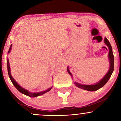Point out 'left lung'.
<instances>
[{
    "instance_id": "8db88e82",
    "label": "left lung",
    "mask_w": 121,
    "mask_h": 121,
    "mask_svg": "<svg viewBox=\"0 0 121 121\" xmlns=\"http://www.w3.org/2000/svg\"><path fill=\"white\" fill-rule=\"evenodd\" d=\"M104 42L105 43L109 49V53H108V58L109 60H110V69L107 74H106L103 78L101 80L100 82H97V83L94 84V85H82V84H80L79 83H78L77 82H74V84L77 86V87L81 88L84 90L90 91H94L97 90L98 89H100L101 87H103L104 85L106 84V82H108L109 79L110 78L111 76L112 73L113 72L114 70V57L113 54L112 52V48L110 42H109L108 39L106 37H105L104 39ZM67 71L68 73L70 74L71 76H73L71 73L69 72V70L68 69V67L67 68Z\"/></svg>"
}]
</instances>
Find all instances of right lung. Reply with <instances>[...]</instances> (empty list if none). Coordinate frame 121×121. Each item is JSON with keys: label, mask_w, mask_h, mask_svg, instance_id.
<instances>
[{"label": "right lung", "mask_w": 121, "mask_h": 121, "mask_svg": "<svg viewBox=\"0 0 121 121\" xmlns=\"http://www.w3.org/2000/svg\"><path fill=\"white\" fill-rule=\"evenodd\" d=\"M11 47H12V44H11L10 45V47L9 48V51H8V53H9L11 51ZM7 68H8V75H9V77L10 78V80L11 81V82H12V83L13 85H14V86L16 87V89H17V90H18L20 92H21V93L24 94V95H25L26 96H30L31 97H37V96H40V95H43L44 94L46 93V92H48L49 91L51 90V89H52V86L50 87V88H48L47 90H45V91H41V92H35V93H34V92H29V91L26 90V89H25L22 87L21 86H20L19 84H18L17 82L15 80H14V79L13 78L12 76L11 75V72H10V64H9V59H8L7 60Z\"/></svg>", "instance_id": "1"}]
</instances>
